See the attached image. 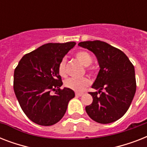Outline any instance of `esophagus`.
Instances as JSON below:
<instances>
[{
    "label": "esophagus",
    "mask_w": 147,
    "mask_h": 147,
    "mask_svg": "<svg viewBox=\"0 0 147 147\" xmlns=\"http://www.w3.org/2000/svg\"><path fill=\"white\" fill-rule=\"evenodd\" d=\"M83 94V93H78V92H76V97H80Z\"/></svg>",
    "instance_id": "obj_1"
}]
</instances>
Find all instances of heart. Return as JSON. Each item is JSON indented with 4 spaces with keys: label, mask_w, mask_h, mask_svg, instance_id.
Masks as SVG:
<instances>
[{
    "label": "heart",
    "mask_w": 147,
    "mask_h": 147,
    "mask_svg": "<svg viewBox=\"0 0 147 147\" xmlns=\"http://www.w3.org/2000/svg\"><path fill=\"white\" fill-rule=\"evenodd\" d=\"M76 59L85 66H88L92 64V58L89 53L86 51H78L76 53ZM88 71L90 74L93 73V69L91 68L87 69ZM58 71L59 74L62 77L66 76V59H62L60 61L59 66H58ZM90 79L87 77H82L80 78H69L64 82L65 87L69 89L72 90L74 92H81L84 91L86 88L90 85Z\"/></svg>",
    "instance_id": "1"
}]
</instances>
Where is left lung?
Returning <instances> with one entry per match:
<instances>
[{
    "instance_id": "1",
    "label": "left lung",
    "mask_w": 147,
    "mask_h": 147,
    "mask_svg": "<svg viewBox=\"0 0 147 147\" xmlns=\"http://www.w3.org/2000/svg\"><path fill=\"white\" fill-rule=\"evenodd\" d=\"M78 46L92 51L100 66L92 85L98 92H89L93 101L85 111L98 123L117 121L127 111L136 92L134 65L122 51L103 41L81 42Z\"/></svg>"
}]
</instances>
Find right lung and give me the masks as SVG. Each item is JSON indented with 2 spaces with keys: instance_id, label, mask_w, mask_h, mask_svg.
<instances>
[{
  "instance_id": "obj_1",
  "label": "right lung",
  "mask_w": 147,
  "mask_h": 147,
  "mask_svg": "<svg viewBox=\"0 0 147 147\" xmlns=\"http://www.w3.org/2000/svg\"><path fill=\"white\" fill-rule=\"evenodd\" d=\"M75 45V42L42 45L24 55L16 67L15 95L24 114L35 123L51 126L59 122L75 97L72 90L60 88L62 82L58 71L60 61Z\"/></svg>"
}]
</instances>
